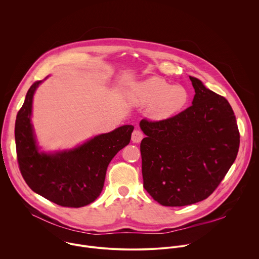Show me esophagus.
Returning <instances> with one entry per match:
<instances>
[{"mask_svg": "<svg viewBox=\"0 0 259 259\" xmlns=\"http://www.w3.org/2000/svg\"><path fill=\"white\" fill-rule=\"evenodd\" d=\"M143 138V133L140 131V130H134L133 133H132V136H131V140L134 142V143H138L141 141V139Z\"/></svg>", "mask_w": 259, "mask_h": 259, "instance_id": "esophagus-1", "label": "esophagus"}]
</instances>
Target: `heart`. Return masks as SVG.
Masks as SVG:
<instances>
[{"label":"heart","instance_id":"b5f03b06","mask_svg":"<svg viewBox=\"0 0 259 259\" xmlns=\"http://www.w3.org/2000/svg\"><path fill=\"white\" fill-rule=\"evenodd\" d=\"M134 100L141 105H150L149 115L155 120L174 117L186 107L190 100L188 90L180 85H171L161 78H150L136 85Z\"/></svg>","mask_w":259,"mask_h":259}]
</instances>
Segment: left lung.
<instances>
[{
  "instance_id": "8db88e82",
  "label": "left lung",
  "mask_w": 259,
  "mask_h": 259,
  "mask_svg": "<svg viewBox=\"0 0 259 259\" xmlns=\"http://www.w3.org/2000/svg\"><path fill=\"white\" fill-rule=\"evenodd\" d=\"M193 105L161 121H140L143 188L163 206L180 207L207 199L235 162L240 133L224 97L190 77Z\"/></svg>"
}]
</instances>
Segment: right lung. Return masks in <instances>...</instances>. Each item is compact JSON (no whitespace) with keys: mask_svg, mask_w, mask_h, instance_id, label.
I'll return each instance as SVG.
<instances>
[{"mask_svg":"<svg viewBox=\"0 0 259 259\" xmlns=\"http://www.w3.org/2000/svg\"><path fill=\"white\" fill-rule=\"evenodd\" d=\"M42 81L28 89L15 122V142L19 170L36 194L62 207L79 208L100 195L109 162L129 144L132 125L100 134L69 151L54 154L39 151L30 123L32 97Z\"/></svg>","mask_w":259,"mask_h":259,"instance_id":"obj_1","label":"right lung"}]
</instances>
